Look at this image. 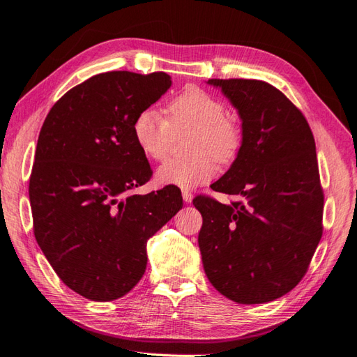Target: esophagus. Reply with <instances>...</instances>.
<instances>
[{
  "label": "esophagus",
  "instance_id": "esophagus-1",
  "mask_svg": "<svg viewBox=\"0 0 357 357\" xmlns=\"http://www.w3.org/2000/svg\"><path fill=\"white\" fill-rule=\"evenodd\" d=\"M182 197H184V200H185L187 203H191V200H192L191 191H188V190H184V191H182Z\"/></svg>",
  "mask_w": 357,
  "mask_h": 357
}]
</instances>
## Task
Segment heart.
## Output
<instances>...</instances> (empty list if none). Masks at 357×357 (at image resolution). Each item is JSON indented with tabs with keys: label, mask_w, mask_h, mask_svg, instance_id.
<instances>
[{
	"label": "heart",
	"mask_w": 357,
	"mask_h": 357,
	"mask_svg": "<svg viewBox=\"0 0 357 357\" xmlns=\"http://www.w3.org/2000/svg\"><path fill=\"white\" fill-rule=\"evenodd\" d=\"M191 131L187 149L191 155L170 158L157 172L161 185L196 188L215 175L218 162H229L238 155L242 131L227 116L222 101L197 86H188L166 106V116L155 109H145L135 118L133 136L144 154L155 161L165 160L175 139Z\"/></svg>",
	"instance_id": "heart-1"
}]
</instances>
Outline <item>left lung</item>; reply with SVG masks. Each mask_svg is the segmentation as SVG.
I'll use <instances>...</instances> for the list:
<instances>
[{"label":"left lung","instance_id":"1","mask_svg":"<svg viewBox=\"0 0 357 357\" xmlns=\"http://www.w3.org/2000/svg\"><path fill=\"white\" fill-rule=\"evenodd\" d=\"M239 112L242 145L213 191L197 196L205 273L238 303L278 299L307 273L323 233L324 195L312 131L280 89L254 79H209Z\"/></svg>","mask_w":357,"mask_h":357}]
</instances>
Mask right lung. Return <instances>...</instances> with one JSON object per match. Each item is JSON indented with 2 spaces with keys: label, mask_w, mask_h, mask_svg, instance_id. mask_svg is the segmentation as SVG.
Returning a JSON list of instances; mask_svg holds the SVG:
<instances>
[{
  "label": "right lung",
  "mask_w": 357,
  "mask_h": 357,
  "mask_svg": "<svg viewBox=\"0 0 357 357\" xmlns=\"http://www.w3.org/2000/svg\"><path fill=\"white\" fill-rule=\"evenodd\" d=\"M155 71H107L61 97L40 130L29 176L34 236L68 289L97 302L144 277L146 242L182 208L167 185L133 195L152 169L133 136L137 114L170 88Z\"/></svg>",
  "instance_id": "1"
}]
</instances>
